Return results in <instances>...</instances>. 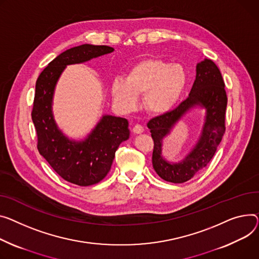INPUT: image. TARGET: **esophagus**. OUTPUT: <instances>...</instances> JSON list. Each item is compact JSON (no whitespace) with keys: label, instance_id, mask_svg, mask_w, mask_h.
<instances>
[{"label":"esophagus","instance_id":"34e87169","mask_svg":"<svg viewBox=\"0 0 259 259\" xmlns=\"http://www.w3.org/2000/svg\"><path fill=\"white\" fill-rule=\"evenodd\" d=\"M132 131L135 133V134H140V133H143L144 132V127L141 126V125H135L133 128H132Z\"/></svg>","mask_w":259,"mask_h":259}]
</instances>
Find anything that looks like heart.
Here are the masks:
<instances>
[{
    "instance_id": "heart-1",
    "label": "heart",
    "mask_w": 259,
    "mask_h": 259,
    "mask_svg": "<svg viewBox=\"0 0 259 259\" xmlns=\"http://www.w3.org/2000/svg\"><path fill=\"white\" fill-rule=\"evenodd\" d=\"M187 82L185 68L161 59L149 58L132 66L125 79H114L111 93L116 104L132 110L144 95L145 108L154 114L173 109L180 100Z\"/></svg>"
}]
</instances>
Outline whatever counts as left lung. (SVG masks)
<instances>
[{"mask_svg": "<svg viewBox=\"0 0 259 259\" xmlns=\"http://www.w3.org/2000/svg\"><path fill=\"white\" fill-rule=\"evenodd\" d=\"M199 105L206 110L200 139L186 158L169 164L161 155L162 140L178 120L191 108ZM227 95L219 67L210 59L197 64V75L188 98L173 110L153 117L147 124L154 142L152 163L160 178L171 183L192 179L212 159L225 133Z\"/></svg>", "mask_w": 259, "mask_h": 259, "instance_id": "1", "label": "left lung"}]
</instances>
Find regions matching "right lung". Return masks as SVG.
<instances>
[{"label": "right lung", "instance_id": "1", "mask_svg": "<svg viewBox=\"0 0 259 259\" xmlns=\"http://www.w3.org/2000/svg\"><path fill=\"white\" fill-rule=\"evenodd\" d=\"M111 52L113 48L108 46L81 45L68 49L48 64L35 85L31 115L37 134L38 152L61 178L80 186L96 184L106 177L115 151L120 143L129 139V123L123 117L103 115L85 141H71L55 123L52 100L57 80L66 65L82 63Z\"/></svg>", "mask_w": 259, "mask_h": 259}]
</instances>
